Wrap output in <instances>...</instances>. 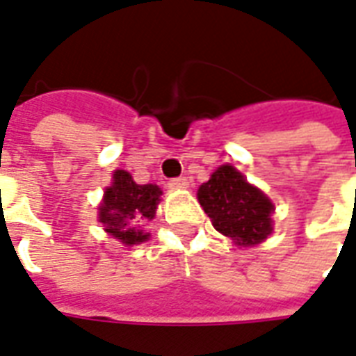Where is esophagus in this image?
Here are the masks:
<instances>
[{
	"label": "esophagus",
	"mask_w": 356,
	"mask_h": 356,
	"mask_svg": "<svg viewBox=\"0 0 356 356\" xmlns=\"http://www.w3.org/2000/svg\"><path fill=\"white\" fill-rule=\"evenodd\" d=\"M168 185H170L171 191H183V188H186V186H188V179L175 177V179H171Z\"/></svg>",
	"instance_id": "obj_1"
}]
</instances>
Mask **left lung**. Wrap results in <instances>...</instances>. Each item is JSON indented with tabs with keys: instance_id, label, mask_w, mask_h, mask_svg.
Masks as SVG:
<instances>
[{
	"instance_id": "8db88e82",
	"label": "left lung",
	"mask_w": 356,
	"mask_h": 356,
	"mask_svg": "<svg viewBox=\"0 0 356 356\" xmlns=\"http://www.w3.org/2000/svg\"><path fill=\"white\" fill-rule=\"evenodd\" d=\"M198 202L211 218L215 230L236 245L251 247L272 234V200L247 183L234 165H220L198 188Z\"/></svg>"
}]
</instances>
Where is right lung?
I'll return each instance as SVG.
<instances>
[{"instance_id": "1", "label": "right lung", "mask_w": 356, "mask_h": 356, "mask_svg": "<svg viewBox=\"0 0 356 356\" xmlns=\"http://www.w3.org/2000/svg\"><path fill=\"white\" fill-rule=\"evenodd\" d=\"M162 191L156 185H138L128 171L113 173L111 186L105 188L97 207V220L105 232L124 245H138L149 239V234L138 230L139 222L152 220L156 215Z\"/></svg>"}]
</instances>
